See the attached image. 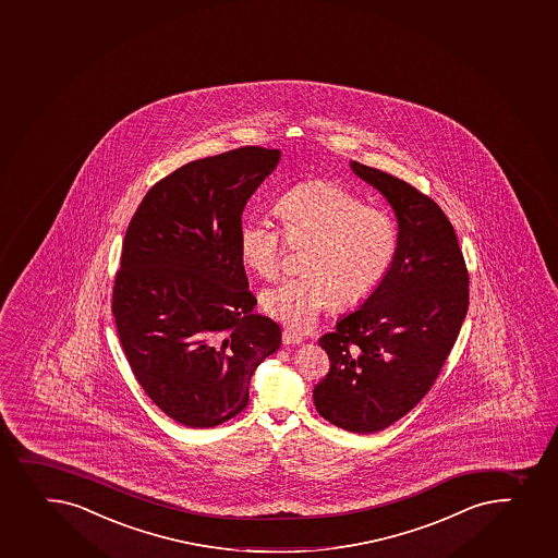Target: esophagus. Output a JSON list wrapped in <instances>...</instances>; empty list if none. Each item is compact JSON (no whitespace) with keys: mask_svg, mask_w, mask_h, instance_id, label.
<instances>
[{"mask_svg":"<svg viewBox=\"0 0 558 558\" xmlns=\"http://www.w3.org/2000/svg\"><path fill=\"white\" fill-rule=\"evenodd\" d=\"M282 342L283 345H294V344H302L304 342V339L300 337V335L293 333V331H283L282 333Z\"/></svg>","mask_w":558,"mask_h":558,"instance_id":"34e87169","label":"esophagus"}]
</instances>
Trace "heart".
Segmentation results:
<instances>
[{"label": "heart", "mask_w": 558, "mask_h": 558, "mask_svg": "<svg viewBox=\"0 0 558 558\" xmlns=\"http://www.w3.org/2000/svg\"><path fill=\"white\" fill-rule=\"evenodd\" d=\"M275 216L291 245L310 243L304 275L265 289L262 310L294 331H305L335 304L351 307L372 296L390 272L399 247V225L388 210L364 205L335 181H307L275 203ZM280 230L265 219L240 229L243 264L262 278H275L282 264Z\"/></svg>", "instance_id": "heart-1"}]
</instances>
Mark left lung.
I'll return each instance as SVG.
<instances>
[{
  "instance_id": "obj_1",
  "label": "left lung",
  "mask_w": 558,
  "mask_h": 558,
  "mask_svg": "<svg viewBox=\"0 0 558 558\" xmlns=\"http://www.w3.org/2000/svg\"><path fill=\"white\" fill-rule=\"evenodd\" d=\"M350 167L390 203L399 247L383 286L318 340L331 366L313 401L335 426L375 434L436 383L469 310V272L454 227L434 199L377 168Z\"/></svg>"
}]
</instances>
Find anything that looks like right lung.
Returning <instances> with one entry per match:
<instances>
[{
  "label": "right lung",
  "instance_id": "right-lung-1",
  "mask_svg": "<svg viewBox=\"0 0 558 558\" xmlns=\"http://www.w3.org/2000/svg\"><path fill=\"white\" fill-rule=\"evenodd\" d=\"M243 146L178 168L128 225L111 311L146 396L173 421L210 428L240 414L251 377L282 344L253 313L240 254L242 213L280 161Z\"/></svg>",
  "mask_w": 558,
  "mask_h": 558
}]
</instances>
